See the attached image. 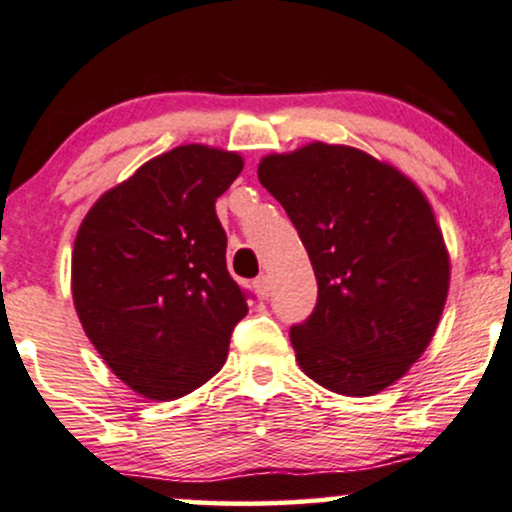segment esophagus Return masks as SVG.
I'll list each match as a JSON object with an SVG mask.
<instances>
[{
	"label": "esophagus",
	"instance_id": "obj_1",
	"mask_svg": "<svg viewBox=\"0 0 512 512\" xmlns=\"http://www.w3.org/2000/svg\"><path fill=\"white\" fill-rule=\"evenodd\" d=\"M254 287H256V294L261 296V299H268L270 292H273V285H270V277H268V275H261V277H256Z\"/></svg>",
	"mask_w": 512,
	"mask_h": 512
}]
</instances>
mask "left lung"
<instances>
[{
  "instance_id": "8db88e82",
  "label": "left lung",
  "mask_w": 512,
  "mask_h": 512,
  "mask_svg": "<svg viewBox=\"0 0 512 512\" xmlns=\"http://www.w3.org/2000/svg\"><path fill=\"white\" fill-rule=\"evenodd\" d=\"M258 180L287 211L318 280L289 330L296 363L344 396L380 394L430 346L451 261L425 194L399 168L346 144L263 156Z\"/></svg>"
}]
</instances>
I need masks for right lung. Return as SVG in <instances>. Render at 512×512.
<instances>
[{
	"label": "right lung",
	"mask_w": 512,
	"mask_h": 512,
	"mask_svg": "<svg viewBox=\"0 0 512 512\" xmlns=\"http://www.w3.org/2000/svg\"><path fill=\"white\" fill-rule=\"evenodd\" d=\"M244 161L182 144L94 201L73 246V304L113 375L151 401L180 399L223 368L246 294L227 273L216 199Z\"/></svg>",
	"instance_id": "1"
}]
</instances>
